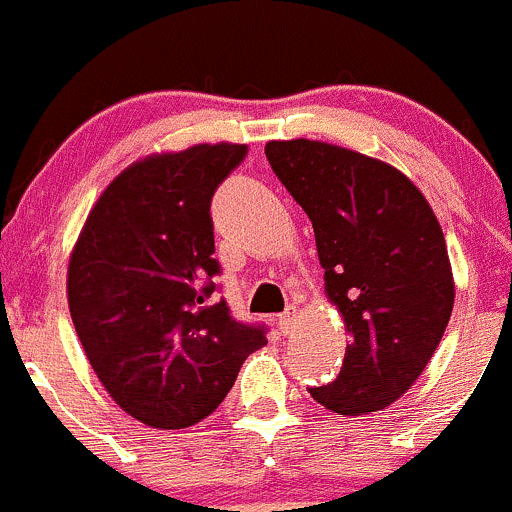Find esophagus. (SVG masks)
<instances>
[{
    "label": "esophagus",
    "mask_w": 512,
    "mask_h": 512,
    "mask_svg": "<svg viewBox=\"0 0 512 512\" xmlns=\"http://www.w3.org/2000/svg\"><path fill=\"white\" fill-rule=\"evenodd\" d=\"M294 319H297V307H289V309H285V312L280 314V317H277V324H280V332L282 334L292 332Z\"/></svg>",
    "instance_id": "esophagus-1"
}]
</instances>
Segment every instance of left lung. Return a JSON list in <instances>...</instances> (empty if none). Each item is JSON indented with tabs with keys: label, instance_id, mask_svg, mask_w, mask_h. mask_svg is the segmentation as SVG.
Masks as SVG:
<instances>
[{
	"label": "left lung",
	"instance_id": "left-lung-1",
	"mask_svg": "<svg viewBox=\"0 0 512 512\" xmlns=\"http://www.w3.org/2000/svg\"><path fill=\"white\" fill-rule=\"evenodd\" d=\"M265 156L312 220L327 297L352 337L337 379L309 394L344 416L386 409L414 386L451 319L441 225L389 163L307 138L270 141Z\"/></svg>",
	"mask_w": 512,
	"mask_h": 512
}]
</instances>
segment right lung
I'll return each instance as SVG.
<instances>
[{"label":"right lung","mask_w":512,"mask_h":512,"mask_svg":"<svg viewBox=\"0 0 512 512\" xmlns=\"http://www.w3.org/2000/svg\"><path fill=\"white\" fill-rule=\"evenodd\" d=\"M247 156L200 143L123 170L89 213L69 262V309L96 376L126 414L153 428L210 416L265 324L237 322L213 299L210 200Z\"/></svg>","instance_id":"1"}]
</instances>
